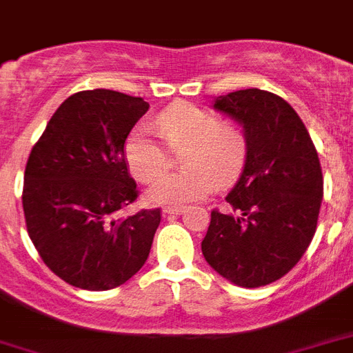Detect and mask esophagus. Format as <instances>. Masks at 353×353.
Masks as SVG:
<instances>
[{"instance_id": "esophagus-1", "label": "esophagus", "mask_w": 353, "mask_h": 353, "mask_svg": "<svg viewBox=\"0 0 353 353\" xmlns=\"http://www.w3.org/2000/svg\"><path fill=\"white\" fill-rule=\"evenodd\" d=\"M183 212H185V207H166V209H163L165 216H179Z\"/></svg>"}]
</instances>
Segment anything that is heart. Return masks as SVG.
Returning a JSON list of instances; mask_svg holds the SVG:
<instances>
[{"label": "heart", "mask_w": 353, "mask_h": 353, "mask_svg": "<svg viewBox=\"0 0 353 353\" xmlns=\"http://www.w3.org/2000/svg\"><path fill=\"white\" fill-rule=\"evenodd\" d=\"M157 130L174 152H181V174L161 177L146 192L154 205H183L205 198L220 185L231 183L243 166L245 133L232 121L188 102H177L157 117ZM124 159L132 176L152 183L166 170L168 154L146 126L135 128L124 144Z\"/></svg>", "instance_id": "obj_1"}]
</instances>
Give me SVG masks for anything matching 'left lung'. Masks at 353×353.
Listing matches in <instances>:
<instances>
[{
  "mask_svg": "<svg viewBox=\"0 0 353 353\" xmlns=\"http://www.w3.org/2000/svg\"><path fill=\"white\" fill-rule=\"evenodd\" d=\"M241 126L243 168L225 201L212 210L201 251L210 268L241 288L290 273L310 247L323 201V170L304 122L274 93L240 90L212 101Z\"/></svg>",
  "mask_w": 353,
  "mask_h": 353,
  "instance_id": "8db88e82",
  "label": "left lung"
}]
</instances>
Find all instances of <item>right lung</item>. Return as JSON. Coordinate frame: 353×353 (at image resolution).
<instances>
[{"instance_id": "1", "label": "right lung", "mask_w": 353, "mask_h": 353, "mask_svg": "<svg viewBox=\"0 0 353 353\" xmlns=\"http://www.w3.org/2000/svg\"><path fill=\"white\" fill-rule=\"evenodd\" d=\"M148 108L119 91H80L60 104L30 152L27 231L47 268L74 288L113 290L148 258L161 210L119 214L137 198L124 143Z\"/></svg>"}]
</instances>
